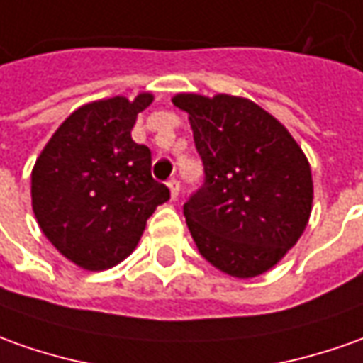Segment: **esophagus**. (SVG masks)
<instances>
[{"label": "esophagus", "mask_w": 363, "mask_h": 363, "mask_svg": "<svg viewBox=\"0 0 363 363\" xmlns=\"http://www.w3.org/2000/svg\"><path fill=\"white\" fill-rule=\"evenodd\" d=\"M167 186L171 189L172 199H177V196H179V192H181V182L177 181V179H171V181L167 182Z\"/></svg>", "instance_id": "1"}]
</instances>
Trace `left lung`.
<instances>
[{
    "label": "left lung",
    "instance_id": "8db88e82",
    "mask_svg": "<svg viewBox=\"0 0 363 363\" xmlns=\"http://www.w3.org/2000/svg\"><path fill=\"white\" fill-rule=\"evenodd\" d=\"M189 113L204 184L184 202L199 252L234 278L276 266L304 233L314 199L310 162L280 121L250 99L172 97Z\"/></svg>",
    "mask_w": 363,
    "mask_h": 363
}]
</instances>
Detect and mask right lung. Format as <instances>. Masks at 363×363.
Instances as JSON below:
<instances>
[{
  "label": "right lung",
  "mask_w": 363,
  "mask_h": 363,
  "mask_svg": "<svg viewBox=\"0 0 363 363\" xmlns=\"http://www.w3.org/2000/svg\"><path fill=\"white\" fill-rule=\"evenodd\" d=\"M150 93L93 101L61 123L31 172V206L49 242L85 270H107L139 244L171 199L150 174V150L130 139Z\"/></svg>",
  "instance_id": "add662e5"
}]
</instances>
